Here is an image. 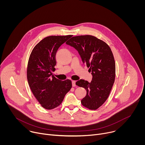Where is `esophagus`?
Wrapping results in <instances>:
<instances>
[{
  "instance_id": "34e87169",
  "label": "esophagus",
  "mask_w": 145,
  "mask_h": 145,
  "mask_svg": "<svg viewBox=\"0 0 145 145\" xmlns=\"http://www.w3.org/2000/svg\"><path fill=\"white\" fill-rule=\"evenodd\" d=\"M72 86L76 87V81H72Z\"/></svg>"
}]
</instances>
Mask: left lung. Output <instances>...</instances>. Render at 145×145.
Instances as JSON below:
<instances>
[{
  "label": "left lung",
  "instance_id": "obj_1",
  "mask_svg": "<svg viewBox=\"0 0 145 145\" xmlns=\"http://www.w3.org/2000/svg\"><path fill=\"white\" fill-rule=\"evenodd\" d=\"M66 44L78 51L83 64L91 72V82L81 79L76 84L87 91L82 105L96 110L107 100L115 81V62L111 49L104 41L91 35L73 37Z\"/></svg>",
  "mask_w": 145,
  "mask_h": 145
}]
</instances>
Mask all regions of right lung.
<instances>
[{"instance_id":"obj_1","label":"right lung","mask_w":145,"mask_h":145,"mask_svg":"<svg viewBox=\"0 0 145 145\" xmlns=\"http://www.w3.org/2000/svg\"><path fill=\"white\" fill-rule=\"evenodd\" d=\"M72 36L47 37L34 46L30 55L27 68L28 83L41 106L46 110L59 106L72 87L71 80H59L52 73L56 70L57 50Z\"/></svg>"}]
</instances>
